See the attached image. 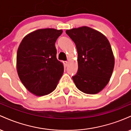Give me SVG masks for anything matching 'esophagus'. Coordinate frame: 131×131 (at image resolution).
<instances>
[{
	"mask_svg": "<svg viewBox=\"0 0 131 131\" xmlns=\"http://www.w3.org/2000/svg\"><path fill=\"white\" fill-rule=\"evenodd\" d=\"M63 63H64V65L65 66V67H67V66L68 65L69 62H68V61H63Z\"/></svg>",
	"mask_w": 131,
	"mask_h": 131,
	"instance_id": "esophagus-1",
	"label": "esophagus"
}]
</instances>
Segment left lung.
<instances>
[{"label": "left lung", "mask_w": 131, "mask_h": 131, "mask_svg": "<svg viewBox=\"0 0 131 131\" xmlns=\"http://www.w3.org/2000/svg\"><path fill=\"white\" fill-rule=\"evenodd\" d=\"M78 51V71L73 79L79 91L96 94L107 85L115 66V58L108 39L88 26L68 29Z\"/></svg>", "instance_id": "1"}]
</instances>
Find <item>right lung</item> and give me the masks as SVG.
I'll list each match as a JSON object with an SVG mask.
<instances>
[{"instance_id": "add662e5", "label": "right lung", "mask_w": 131, "mask_h": 131, "mask_svg": "<svg viewBox=\"0 0 131 131\" xmlns=\"http://www.w3.org/2000/svg\"><path fill=\"white\" fill-rule=\"evenodd\" d=\"M63 31L40 29L23 39L16 55V69L24 86L36 96L49 94L55 89L64 71L57 58L55 43Z\"/></svg>"}]
</instances>
